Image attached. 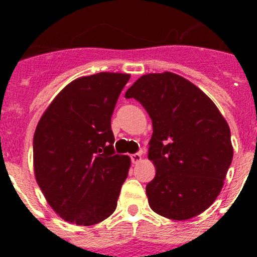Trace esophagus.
<instances>
[{"label":"esophagus","instance_id":"1","mask_svg":"<svg viewBox=\"0 0 257 257\" xmlns=\"http://www.w3.org/2000/svg\"><path fill=\"white\" fill-rule=\"evenodd\" d=\"M131 158H132V162H133V164H137V163L142 162V154H139V153L131 155Z\"/></svg>","mask_w":257,"mask_h":257}]
</instances>
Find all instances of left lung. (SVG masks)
Here are the masks:
<instances>
[{
  "label": "left lung",
  "instance_id": "1",
  "mask_svg": "<svg viewBox=\"0 0 257 257\" xmlns=\"http://www.w3.org/2000/svg\"><path fill=\"white\" fill-rule=\"evenodd\" d=\"M125 98L141 102L153 121L148 158L157 173L145 188L150 208L179 221L205 211L234 155L229 124L215 103L172 72L144 74Z\"/></svg>",
  "mask_w": 257,
  "mask_h": 257
}]
</instances>
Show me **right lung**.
I'll use <instances>...</instances> for the list:
<instances>
[{
  "label": "right lung",
  "instance_id": "obj_1",
  "mask_svg": "<svg viewBox=\"0 0 257 257\" xmlns=\"http://www.w3.org/2000/svg\"><path fill=\"white\" fill-rule=\"evenodd\" d=\"M131 74L100 72L72 80L41 116L33 137V170L53 211L90 226L116 208L131 158L114 154L110 118Z\"/></svg>",
  "mask_w": 257,
  "mask_h": 257
}]
</instances>
